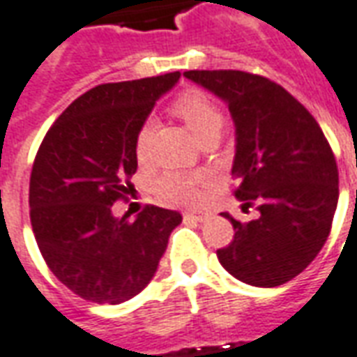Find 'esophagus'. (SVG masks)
<instances>
[{
  "label": "esophagus",
  "mask_w": 357,
  "mask_h": 357,
  "mask_svg": "<svg viewBox=\"0 0 357 357\" xmlns=\"http://www.w3.org/2000/svg\"><path fill=\"white\" fill-rule=\"evenodd\" d=\"M211 215L207 211H185V219L191 220H199V222H203V220L209 219Z\"/></svg>",
  "instance_id": "esophagus-1"
}]
</instances>
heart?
I'll list each match as a JSON object with an SVG mask.
<instances>
[{"mask_svg":"<svg viewBox=\"0 0 357 357\" xmlns=\"http://www.w3.org/2000/svg\"><path fill=\"white\" fill-rule=\"evenodd\" d=\"M172 111L178 115L188 128L201 140V138L219 135L222 127V113L219 105L201 89H185L179 93L174 103ZM154 123L148 119L144 121L137 132V154L138 158H144L150 146ZM199 181L201 178L195 174H181V172H168L156 181V191L160 199L172 205H193L199 201Z\"/></svg>","mask_w":357,"mask_h":357,"instance_id":"heart-1","label":"heart"}]
</instances>
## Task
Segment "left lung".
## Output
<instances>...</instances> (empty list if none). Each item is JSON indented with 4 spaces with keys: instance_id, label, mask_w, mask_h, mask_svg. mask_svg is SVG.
I'll use <instances>...</instances> for the list:
<instances>
[{
    "instance_id": "8db88e82",
    "label": "left lung",
    "mask_w": 357,
    "mask_h": 357,
    "mask_svg": "<svg viewBox=\"0 0 357 357\" xmlns=\"http://www.w3.org/2000/svg\"><path fill=\"white\" fill-rule=\"evenodd\" d=\"M183 76L229 105L236 128L232 176L242 209L258 203V219L234 227L217 250L220 266L254 287H278L321 252L338 205V166L311 113L287 89L240 70H189Z\"/></svg>"
}]
</instances>
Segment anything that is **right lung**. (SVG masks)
Here are the masks:
<instances>
[{
    "label": "right lung",
    "instance_id": "1",
    "mask_svg": "<svg viewBox=\"0 0 357 357\" xmlns=\"http://www.w3.org/2000/svg\"><path fill=\"white\" fill-rule=\"evenodd\" d=\"M179 72L101 84L54 121L36 152L29 207L46 266L82 299L117 305L146 287L168 248L178 211L148 205L113 215L132 191L137 132Z\"/></svg>",
    "mask_w": 357,
    "mask_h": 357
}]
</instances>
